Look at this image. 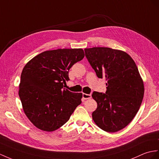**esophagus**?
<instances>
[{"instance_id": "34e87169", "label": "esophagus", "mask_w": 159, "mask_h": 159, "mask_svg": "<svg viewBox=\"0 0 159 159\" xmlns=\"http://www.w3.org/2000/svg\"><path fill=\"white\" fill-rule=\"evenodd\" d=\"M92 98V95L91 94H85L84 93L83 94V98L86 100V99H90Z\"/></svg>"}]
</instances>
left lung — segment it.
Instances as JSON below:
<instances>
[{"instance_id": "obj_1", "label": "left lung", "mask_w": 159, "mask_h": 159, "mask_svg": "<svg viewBox=\"0 0 159 159\" xmlns=\"http://www.w3.org/2000/svg\"><path fill=\"white\" fill-rule=\"evenodd\" d=\"M84 50L97 77L107 81L106 93L94 92L92 95L97 102L92 119L101 129L116 132L137 114L144 97V82L132 58L123 50L108 47Z\"/></svg>"}]
</instances>
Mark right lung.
Returning <instances> with one entry per match:
<instances>
[{
	"label": "right lung",
	"instance_id": "add662e5",
	"mask_svg": "<svg viewBox=\"0 0 159 159\" xmlns=\"http://www.w3.org/2000/svg\"><path fill=\"white\" fill-rule=\"evenodd\" d=\"M82 48L46 50L24 67L19 96L27 117L37 128L53 131L60 128L82 103V93L63 88L69 70L84 59Z\"/></svg>",
	"mask_w": 159,
	"mask_h": 159
}]
</instances>
